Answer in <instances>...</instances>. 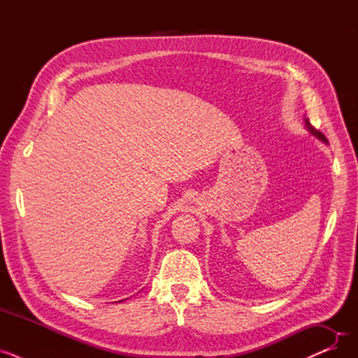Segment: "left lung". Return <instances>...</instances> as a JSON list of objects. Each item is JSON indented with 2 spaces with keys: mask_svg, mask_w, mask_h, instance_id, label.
I'll list each match as a JSON object with an SVG mask.
<instances>
[{
  "mask_svg": "<svg viewBox=\"0 0 358 358\" xmlns=\"http://www.w3.org/2000/svg\"><path fill=\"white\" fill-rule=\"evenodd\" d=\"M305 123H306V126H308V129L312 131L313 135H316L319 139H322V141H325L327 142V139H325V136H324V134H321V131L319 130H316L312 124H310V122H309V119H305Z\"/></svg>",
  "mask_w": 358,
  "mask_h": 358,
  "instance_id": "8db88e82",
  "label": "left lung"
}]
</instances>
